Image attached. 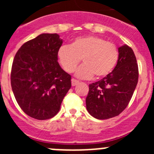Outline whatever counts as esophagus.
I'll return each mask as SVG.
<instances>
[{"mask_svg": "<svg viewBox=\"0 0 154 154\" xmlns=\"http://www.w3.org/2000/svg\"><path fill=\"white\" fill-rule=\"evenodd\" d=\"M78 83H79L78 80L75 79H72V86H75V85H76Z\"/></svg>", "mask_w": 154, "mask_h": 154, "instance_id": "obj_1", "label": "esophagus"}]
</instances>
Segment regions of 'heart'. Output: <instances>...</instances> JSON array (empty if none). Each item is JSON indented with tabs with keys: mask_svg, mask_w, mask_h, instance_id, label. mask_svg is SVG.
Returning a JSON list of instances; mask_svg holds the SVG:
<instances>
[{
	"mask_svg": "<svg viewBox=\"0 0 154 154\" xmlns=\"http://www.w3.org/2000/svg\"><path fill=\"white\" fill-rule=\"evenodd\" d=\"M82 59L84 64L75 71L80 79L106 76L114 69L119 58V51L115 44L106 42L98 36L78 37L71 45H63L57 51V59L62 69L70 73Z\"/></svg>",
	"mask_w": 154,
	"mask_h": 154,
	"instance_id": "1",
	"label": "heart"
}]
</instances>
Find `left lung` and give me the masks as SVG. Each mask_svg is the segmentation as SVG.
<instances>
[{
  "label": "left lung",
  "instance_id": "1",
  "mask_svg": "<svg viewBox=\"0 0 154 154\" xmlns=\"http://www.w3.org/2000/svg\"><path fill=\"white\" fill-rule=\"evenodd\" d=\"M117 65L103 79L90 84L86 109L98 119L119 115L126 108L138 82L139 71L134 52L128 45L121 46Z\"/></svg>",
  "mask_w": 154,
  "mask_h": 154
}]
</instances>
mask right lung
<instances>
[{"label": "right lung", "instance_id": "right-lung-1", "mask_svg": "<svg viewBox=\"0 0 154 154\" xmlns=\"http://www.w3.org/2000/svg\"><path fill=\"white\" fill-rule=\"evenodd\" d=\"M62 44L57 34H42L25 42L14 58L12 91L19 106L34 119L55 116L72 85L71 75L57 59Z\"/></svg>", "mask_w": 154, "mask_h": 154}]
</instances>
